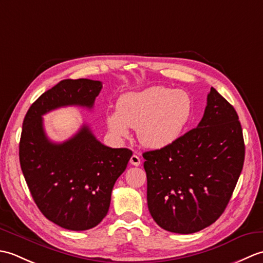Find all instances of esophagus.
I'll list each match as a JSON object with an SVG mask.
<instances>
[{
	"label": "esophagus",
	"instance_id": "obj_1",
	"mask_svg": "<svg viewBox=\"0 0 263 263\" xmlns=\"http://www.w3.org/2000/svg\"><path fill=\"white\" fill-rule=\"evenodd\" d=\"M130 163L133 166H139L141 164V159L138 155H132V157L130 158Z\"/></svg>",
	"mask_w": 263,
	"mask_h": 263
}]
</instances>
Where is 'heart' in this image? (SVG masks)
I'll list each match as a JSON object with an SVG mask.
<instances>
[{
	"label": "heart",
	"mask_w": 263,
	"mask_h": 263,
	"mask_svg": "<svg viewBox=\"0 0 263 263\" xmlns=\"http://www.w3.org/2000/svg\"><path fill=\"white\" fill-rule=\"evenodd\" d=\"M192 115L193 100L189 92L157 86L123 95L117 109L106 113L105 122L115 138H127L130 127L138 128L143 146L159 149L181 138Z\"/></svg>",
	"instance_id": "1"
}]
</instances>
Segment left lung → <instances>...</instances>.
Returning a JSON list of instances; mask_svg holds the SVG:
<instances>
[{
  "label": "left lung",
  "mask_w": 263,
  "mask_h": 263,
  "mask_svg": "<svg viewBox=\"0 0 263 263\" xmlns=\"http://www.w3.org/2000/svg\"><path fill=\"white\" fill-rule=\"evenodd\" d=\"M142 156L154 220L172 233L203 230L224 212L243 168L245 146L236 110L211 87L198 126Z\"/></svg>",
  "instance_id": "8db88e82"
}]
</instances>
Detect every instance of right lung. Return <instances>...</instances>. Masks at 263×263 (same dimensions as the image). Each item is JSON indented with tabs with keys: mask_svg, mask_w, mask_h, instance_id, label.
Segmentation results:
<instances>
[{
	"mask_svg": "<svg viewBox=\"0 0 263 263\" xmlns=\"http://www.w3.org/2000/svg\"><path fill=\"white\" fill-rule=\"evenodd\" d=\"M100 81L65 79L44 92L25 116L19 159L38 209L48 220L70 231H87L107 215L111 190L132 152L98 141L88 125L61 143L47 138L43 115L65 106L92 108Z\"/></svg>",
	"mask_w": 263,
	"mask_h": 263,
	"instance_id": "obj_1",
	"label": "right lung"
}]
</instances>
